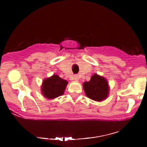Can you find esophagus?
Instances as JSON below:
<instances>
[{"mask_svg": "<svg viewBox=\"0 0 147 147\" xmlns=\"http://www.w3.org/2000/svg\"><path fill=\"white\" fill-rule=\"evenodd\" d=\"M73 78H74V80L77 81V82L79 80V77H78V76H77V75H75V76H74Z\"/></svg>", "mask_w": 147, "mask_h": 147, "instance_id": "34e87169", "label": "esophagus"}]
</instances>
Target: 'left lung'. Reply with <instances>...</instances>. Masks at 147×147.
Masks as SVG:
<instances>
[{"label": "left lung", "mask_w": 147, "mask_h": 147, "mask_svg": "<svg viewBox=\"0 0 147 147\" xmlns=\"http://www.w3.org/2000/svg\"><path fill=\"white\" fill-rule=\"evenodd\" d=\"M84 90L88 98L101 102L108 97L109 92V83L105 78L94 74L89 82L83 84Z\"/></svg>", "instance_id": "left-lung-1"}]
</instances>
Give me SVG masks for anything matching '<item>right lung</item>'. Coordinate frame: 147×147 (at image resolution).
<instances>
[{"instance_id":"1","label":"right lung","mask_w":147,"mask_h":147,"mask_svg":"<svg viewBox=\"0 0 147 147\" xmlns=\"http://www.w3.org/2000/svg\"><path fill=\"white\" fill-rule=\"evenodd\" d=\"M67 84V81L60 78L57 75H53L43 80L41 92L46 98L55 99L63 95Z\"/></svg>"}]
</instances>
